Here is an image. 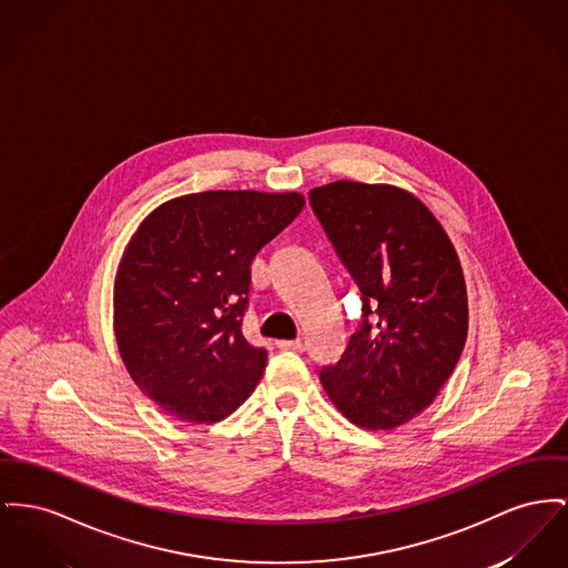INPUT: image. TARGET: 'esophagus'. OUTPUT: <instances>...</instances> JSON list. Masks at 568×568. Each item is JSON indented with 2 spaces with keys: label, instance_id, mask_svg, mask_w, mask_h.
<instances>
[{
  "label": "esophagus",
  "instance_id": "obj_1",
  "mask_svg": "<svg viewBox=\"0 0 568 568\" xmlns=\"http://www.w3.org/2000/svg\"><path fill=\"white\" fill-rule=\"evenodd\" d=\"M281 349H292V352H304V343L302 341H278L276 343Z\"/></svg>",
  "mask_w": 568,
  "mask_h": 568
}]
</instances>
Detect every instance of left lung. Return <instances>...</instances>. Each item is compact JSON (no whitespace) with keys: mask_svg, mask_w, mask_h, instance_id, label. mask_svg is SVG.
<instances>
[{"mask_svg":"<svg viewBox=\"0 0 568 568\" xmlns=\"http://www.w3.org/2000/svg\"><path fill=\"white\" fill-rule=\"evenodd\" d=\"M308 203L361 290V320L324 390L354 425L395 429L427 405L457 367L467 336L466 281L434 214L384 184L338 180Z\"/></svg>","mask_w":568,"mask_h":568,"instance_id":"left-lung-1","label":"left lung"}]
</instances>
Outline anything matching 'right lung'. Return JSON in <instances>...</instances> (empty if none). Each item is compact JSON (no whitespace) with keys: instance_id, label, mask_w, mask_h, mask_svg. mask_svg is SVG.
Returning <instances> with one entry per match:
<instances>
[{"instance_id":"right-lung-1","label":"right lung","mask_w":568,"mask_h":568,"mask_svg":"<svg viewBox=\"0 0 568 568\" xmlns=\"http://www.w3.org/2000/svg\"><path fill=\"white\" fill-rule=\"evenodd\" d=\"M302 207L298 193L207 191L139 225L115 276V338L169 416L216 423L255 390L267 352L242 334L251 264Z\"/></svg>"}]
</instances>
